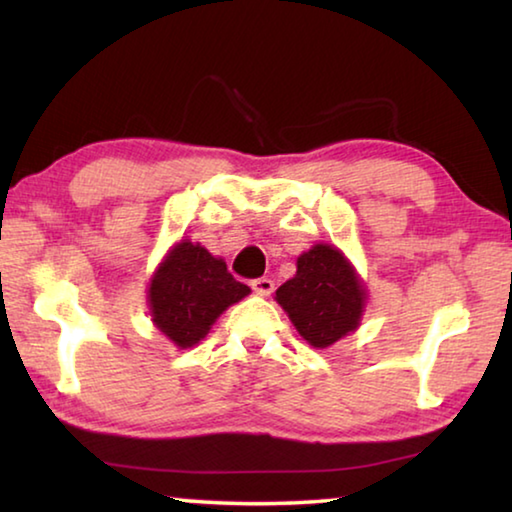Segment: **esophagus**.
<instances>
[{
	"mask_svg": "<svg viewBox=\"0 0 512 512\" xmlns=\"http://www.w3.org/2000/svg\"><path fill=\"white\" fill-rule=\"evenodd\" d=\"M250 287H253V291L259 293V296H271L275 284H273V280H268V277H257V280L250 282Z\"/></svg>",
	"mask_w": 512,
	"mask_h": 512,
	"instance_id": "1",
	"label": "esophagus"
}]
</instances>
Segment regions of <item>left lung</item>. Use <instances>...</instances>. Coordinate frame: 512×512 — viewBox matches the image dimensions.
Here are the masks:
<instances>
[{"label": "left lung", "instance_id": "1", "mask_svg": "<svg viewBox=\"0 0 512 512\" xmlns=\"http://www.w3.org/2000/svg\"><path fill=\"white\" fill-rule=\"evenodd\" d=\"M300 336L314 348H327L357 329L363 287L339 250L318 244L298 257V273L275 291Z\"/></svg>", "mask_w": 512, "mask_h": 512}]
</instances>
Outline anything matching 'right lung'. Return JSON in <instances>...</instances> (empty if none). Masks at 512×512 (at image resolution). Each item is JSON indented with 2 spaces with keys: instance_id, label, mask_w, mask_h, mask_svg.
Segmentation results:
<instances>
[{
  "instance_id": "add662e5",
  "label": "right lung",
  "mask_w": 512,
  "mask_h": 512,
  "mask_svg": "<svg viewBox=\"0 0 512 512\" xmlns=\"http://www.w3.org/2000/svg\"><path fill=\"white\" fill-rule=\"evenodd\" d=\"M248 293L250 289L232 277L223 259L192 241H180L151 280L153 323L178 348H192L225 309Z\"/></svg>"
}]
</instances>
